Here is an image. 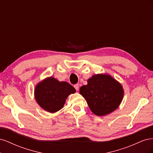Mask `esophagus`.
Wrapping results in <instances>:
<instances>
[{"instance_id": "34e87169", "label": "esophagus", "mask_w": 153, "mask_h": 153, "mask_svg": "<svg viewBox=\"0 0 153 153\" xmlns=\"http://www.w3.org/2000/svg\"><path fill=\"white\" fill-rule=\"evenodd\" d=\"M74 87H75V89H76V91H78V89H79V85H78V84L74 85Z\"/></svg>"}]
</instances>
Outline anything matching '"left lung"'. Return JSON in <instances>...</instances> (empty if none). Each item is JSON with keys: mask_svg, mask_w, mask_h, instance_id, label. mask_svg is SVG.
Listing matches in <instances>:
<instances>
[{"mask_svg": "<svg viewBox=\"0 0 153 153\" xmlns=\"http://www.w3.org/2000/svg\"><path fill=\"white\" fill-rule=\"evenodd\" d=\"M91 111L103 116L112 112L121 103L124 91L121 85L108 75L98 74L87 80V85L80 89Z\"/></svg>", "mask_w": 153, "mask_h": 153, "instance_id": "1", "label": "left lung"}]
</instances>
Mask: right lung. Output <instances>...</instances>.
I'll return each mask as SVG.
<instances>
[{
  "instance_id": "1",
  "label": "right lung",
  "mask_w": 153,
  "mask_h": 153,
  "mask_svg": "<svg viewBox=\"0 0 153 153\" xmlns=\"http://www.w3.org/2000/svg\"><path fill=\"white\" fill-rule=\"evenodd\" d=\"M75 91V88L68 82H59L49 77L36 85L35 98L41 108L53 113L61 110L68 96Z\"/></svg>"
}]
</instances>
